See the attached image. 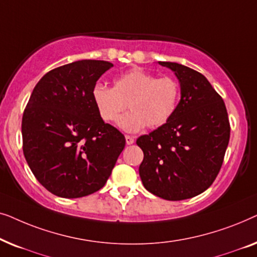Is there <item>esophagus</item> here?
Segmentation results:
<instances>
[{"label":"esophagus","mask_w":257,"mask_h":257,"mask_svg":"<svg viewBox=\"0 0 257 257\" xmlns=\"http://www.w3.org/2000/svg\"><path fill=\"white\" fill-rule=\"evenodd\" d=\"M125 139H126V144H127V145H132V144L135 143V137H132V136L126 135Z\"/></svg>","instance_id":"obj_1"}]
</instances>
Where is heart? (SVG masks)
Listing matches in <instances>:
<instances>
[{"mask_svg": "<svg viewBox=\"0 0 257 257\" xmlns=\"http://www.w3.org/2000/svg\"><path fill=\"white\" fill-rule=\"evenodd\" d=\"M180 99V84L172 77H157L143 69H132L113 80V87L97 84L92 100L105 122L118 120L126 132H138L145 126L158 128L173 117Z\"/></svg>", "mask_w": 257, "mask_h": 257, "instance_id": "obj_1", "label": "heart"}]
</instances>
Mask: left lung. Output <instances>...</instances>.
I'll return each mask as SVG.
<instances>
[{"label":"left lung","instance_id":"8db88e82","mask_svg":"<svg viewBox=\"0 0 257 257\" xmlns=\"http://www.w3.org/2000/svg\"><path fill=\"white\" fill-rule=\"evenodd\" d=\"M174 71L181 99L166 124L137 139L144 160L139 174L147 191L179 201L205 192L222 166L230 125L222 97L201 73L159 62Z\"/></svg>","mask_w":257,"mask_h":257}]
</instances>
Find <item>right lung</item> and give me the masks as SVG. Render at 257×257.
Here are the masks:
<instances>
[{"label": "right lung", "instance_id": "1", "mask_svg": "<svg viewBox=\"0 0 257 257\" xmlns=\"http://www.w3.org/2000/svg\"><path fill=\"white\" fill-rule=\"evenodd\" d=\"M113 64L83 59L42 77L22 117L23 153L35 178L52 194L82 198L106 184L125 147L122 133L99 117L97 80Z\"/></svg>", "mask_w": 257, "mask_h": 257}]
</instances>
